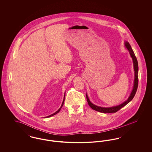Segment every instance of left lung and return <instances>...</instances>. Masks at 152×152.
<instances>
[{
  "instance_id": "left-lung-1",
  "label": "left lung",
  "mask_w": 152,
  "mask_h": 152,
  "mask_svg": "<svg viewBox=\"0 0 152 152\" xmlns=\"http://www.w3.org/2000/svg\"><path fill=\"white\" fill-rule=\"evenodd\" d=\"M125 46L128 49V50L129 52L130 56L132 58L133 63V67H134V85L133 88L132 89V91L130 94L129 98L127 100L124 101L123 103L115 106L112 107H101L97 105H95L94 104H92L88 98V96L86 94V97H87V102L89 107L92 109H93L94 110L98 111L101 113H116L118 110H119L121 108H122L124 106H125L126 104H128L134 97L137 89L138 88V61L137 58L136 57L134 53L132 50V48L130 46L129 43L128 42H125Z\"/></svg>"
}]
</instances>
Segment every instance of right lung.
<instances>
[{"mask_svg": "<svg viewBox=\"0 0 152 152\" xmlns=\"http://www.w3.org/2000/svg\"><path fill=\"white\" fill-rule=\"evenodd\" d=\"M64 100H65V94H64V100H63V102H62L61 106V107H60V108L58 109V111H56V112L55 113H54L52 114V115H51L47 116V117H51V116H53V115H56V114H57L58 113V112H60V109H61V108H62V107L63 106V104H64Z\"/></svg>", "mask_w": 152, "mask_h": 152, "instance_id": "1", "label": "right lung"}]
</instances>
